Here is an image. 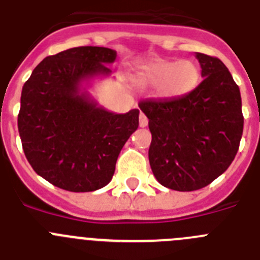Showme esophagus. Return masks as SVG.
Returning <instances> with one entry per match:
<instances>
[{
    "label": "esophagus",
    "instance_id": "34e87169",
    "mask_svg": "<svg viewBox=\"0 0 260 260\" xmlns=\"http://www.w3.org/2000/svg\"><path fill=\"white\" fill-rule=\"evenodd\" d=\"M140 127L141 128H145L147 125V123H149V119L146 118V115L145 114H140Z\"/></svg>",
    "mask_w": 260,
    "mask_h": 260
}]
</instances>
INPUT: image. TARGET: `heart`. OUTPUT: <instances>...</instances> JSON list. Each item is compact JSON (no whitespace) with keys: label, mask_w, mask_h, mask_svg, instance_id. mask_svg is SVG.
Returning a JSON list of instances; mask_svg holds the SVG:
<instances>
[{"label":"heart","mask_w":260,"mask_h":260,"mask_svg":"<svg viewBox=\"0 0 260 260\" xmlns=\"http://www.w3.org/2000/svg\"><path fill=\"white\" fill-rule=\"evenodd\" d=\"M200 79V67L188 59H154L141 64L137 71V80L144 85L155 86L156 95L165 100L189 94Z\"/></svg>","instance_id":"1"}]
</instances>
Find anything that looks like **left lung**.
Returning a JSON list of instances; mask_svg holds the SVG:
<instances>
[{
	"label": "left lung",
	"mask_w": 260,
	"mask_h": 260,
	"mask_svg": "<svg viewBox=\"0 0 260 260\" xmlns=\"http://www.w3.org/2000/svg\"><path fill=\"white\" fill-rule=\"evenodd\" d=\"M202 83L176 100L141 101L149 119V162L159 184L198 190L225 172L240 146V88L219 58L197 53Z\"/></svg>",
	"instance_id": "8db88e82"
}]
</instances>
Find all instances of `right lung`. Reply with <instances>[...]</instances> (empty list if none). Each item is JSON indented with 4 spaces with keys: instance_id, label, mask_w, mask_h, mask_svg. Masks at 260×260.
Here are the masks:
<instances>
[{
    "instance_id": "obj_1",
    "label": "right lung",
    "mask_w": 260,
    "mask_h": 260,
    "mask_svg": "<svg viewBox=\"0 0 260 260\" xmlns=\"http://www.w3.org/2000/svg\"><path fill=\"white\" fill-rule=\"evenodd\" d=\"M116 51L101 46L67 49L46 57L23 85L18 129L25 158L37 175L69 191L107 185L116 159L139 127L137 109L115 114L86 90L111 75Z\"/></svg>"
}]
</instances>
